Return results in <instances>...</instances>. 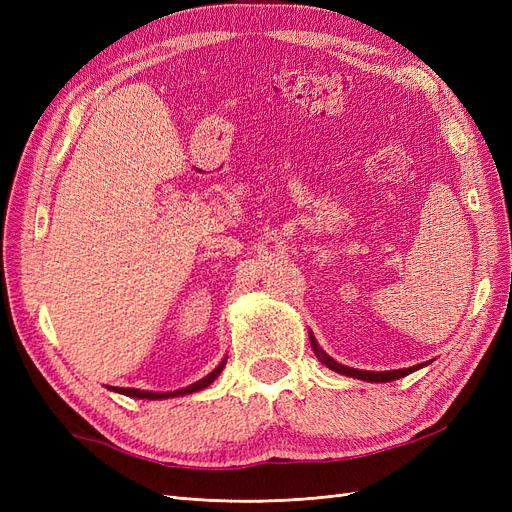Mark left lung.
Masks as SVG:
<instances>
[{"instance_id":"left-lung-1","label":"left lung","mask_w":512,"mask_h":512,"mask_svg":"<svg viewBox=\"0 0 512 512\" xmlns=\"http://www.w3.org/2000/svg\"><path fill=\"white\" fill-rule=\"evenodd\" d=\"M309 339H312V348H314L316 356H318V359H320L324 365H327L329 369L337 371V374H344V376H350V378H359V380H365V382H393V380H399V378H404V376L412 374L414 369L421 367V365H416V367L393 369V371H363V369H352V367L339 365L337 361H333L331 356L316 344L314 335H309Z\"/></svg>"}]
</instances>
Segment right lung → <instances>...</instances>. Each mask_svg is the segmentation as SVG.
Returning a JSON list of instances; mask_svg holds the SVG:
<instances>
[{
	"label": "right lung",
	"mask_w": 512,
	"mask_h": 512,
	"mask_svg": "<svg viewBox=\"0 0 512 512\" xmlns=\"http://www.w3.org/2000/svg\"><path fill=\"white\" fill-rule=\"evenodd\" d=\"M224 365H226V361H222V363H220L218 367H215V369L211 371V374H209V376H205L203 380H198V382H194V384H190V386H185V389H181V391H173V393H151V391H138V389H119V386H115L113 391L123 393V395H128V397H136V399H166V397L190 395V393H196V391H200V389H207V386L222 374Z\"/></svg>",
	"instance_id": "1"
}]
</instances>
